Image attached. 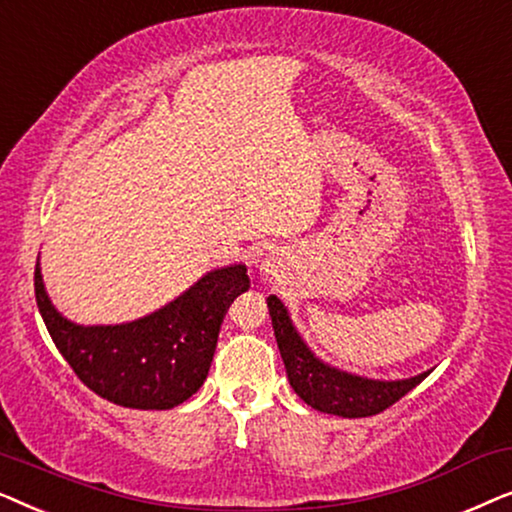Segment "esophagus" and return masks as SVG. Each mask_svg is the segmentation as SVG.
<instances>
[{"label": "esophagus", "instance_id": "obj_1", "mask_svg": "<svg viewBox=\"0 0 512 512\" xmlns=\"http://www.w3.org/2000/svg\"><path fill=\"white\" fill-rule=\"evenodd\" d=\"M261 272H263L265 277L277 275V270H275V261H270V258H265V261L261 263Z\"/></svg>", "mask_w": 512, "mask_h": 512}]
</instances>
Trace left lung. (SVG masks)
Returning a JSON list of instances; mask_svg holds the SVG:
<instances>
[{
	"label": "left lung",
	"mask_w": 512,
	"mask_h": 512,
	"mask_svg": "<svg viewBox=\"0 0 512 512\" xmlns=\"http://www.w3.org/2000/svg\"><path fill=\"white\" fill-rule=\"evenodd\" d=\"M268 310L291 387L307 405H312L319 412L349 419L377 415L415 389L431 373L429 370V373L408 377V380L387 382L368 380V377L331 368L328 363L317 359L312 349L305 345L282 300L270 296Z\"/></svg>",
	"instance_id": "8db88e82"
}]
</instances>
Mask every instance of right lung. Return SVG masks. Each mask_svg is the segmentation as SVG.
<instances>
[{
    "label": "right lung",
    "instance_id": "add662e5",
    "mask_svg": "<svg viewBox=\"0 0 512 512\" xmlns=\"http://www.w3.org/2000/svg\"><path fill=\"white\" fill-rule=\"evenodd\" d=\"M249 289L247 265L207 272L170 305L130 324L79 326L55 310L34 270V296L58 352L97 396L137 410H170L207 380L233 300Z\"/></svg>",
    "mask_w": 512,
    "mask_h": 512
}]
</instances>
